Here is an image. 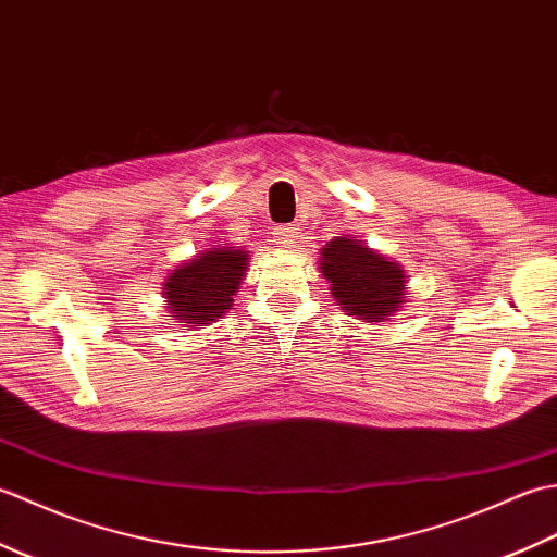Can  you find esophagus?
<instances>
[{
	"instance_id": "esophagus-1",
	"label": "esophagus",
	"mask_w": 557,
	"mask_h": 557,
	"mask_svg": "<svg viewBox=\"0 0 557 557\" xmlns=\"http://www.w3.org/2000/svg\"><path fill=\"white\" fill-rule=\"evenodd\" d=\"M272 239L280 248H294L297 246V232H294V227H277L272 232Z\"/></svg>"
}]
</instances>
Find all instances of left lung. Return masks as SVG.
I'll list each match as a JSON object with an SVG mask.
<instances>
[{"label":"left lung","instance_id":"left-lung-1","mask_svg":"<svg viewBox=\"0 0 557 557\" xmlns=\"http://www.w3.org/2000/svg\"><path fill=\"white\" fill-rule=\"evenodd\" d=\"M318 268L330 282L335 304L361 323H385L407 301L405 268L349 234L321 248Z\"/></svg>","mask_w":557,"mask_h":557}]
</instances>
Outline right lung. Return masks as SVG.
I'll return each mask as SVG.
<instances>
[{
    "label": "right lung",
    "instance_id": "right-lung-1",
    "mask_svg": "<svg viewBox=\"0 0 557 557\" xmlns=\"http://www.w3.org/2000/svg\"><path fill=\"white\" fill-rule=\"evenodd\" d=\"M248 251L239 246L206 248L176 265L162 285L172 321L184 327H203L215 323L232 309L236 292L246 275Z\"/></svg>",
    "mask_w": 557,
    "mask_h": 557
}]
</instances>
